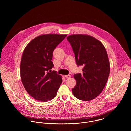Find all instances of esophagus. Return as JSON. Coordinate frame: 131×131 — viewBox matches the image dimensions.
Returning <instances> with one entry per match:
<instances>
[{"instance_id":"esophagus-1","label":"esophagus","mask_w":131,"mask_h":131,"mask_svg":"<svg viewBox=\"0 0 131 131\" xmlns=\"http://www.w3.org/2000/svg\"><path fill=\"white\" fill-rule=\"evenodd\" d=\"M70 74H68V75H66L65 76V77L66 78H70Z\"/></svg>"}]
</instances>
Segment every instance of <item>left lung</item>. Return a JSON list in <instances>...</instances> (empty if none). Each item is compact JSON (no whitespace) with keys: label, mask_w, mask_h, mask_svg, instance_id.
<instances>
[{"label":"left lung","mask_w":131,"mask_h":131,"mask_svg":"<svg viewBox=\"0 0 131 131\" xmlns=\"http://www.w3.org/2000/svg\"><path fill=\"white\" fill-rule=\"evenodd\" d=\"M67 39L75 54L77 65L83 66L82 74H74L76 85L72 89V94L82 101L94 99L104 89L109 75L106 49L99 40L88 35H71Z\"/></svg>","instance_id":"1"}]
</instances>
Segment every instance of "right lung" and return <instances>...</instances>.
I'll return each instance as SVG.
<instances>
[{"label": "right lung", "instance_id": "right-lung-1", "mask_svg": "<svg viewBox=\"0 0 131 131\" xmlns=\"http://www.w3.org/2000/svg\"><path fill=\"white\" fill-rule=\"evenodd\" d=\"M67 35L49 34L40 35L25 48L21 61V78L24 88L34 99L41 102L53 99L57 94L62 77L51 61L55 48Z\"/></svg>", "mask_w": 131, "mask_h": 131}]
</instances>
